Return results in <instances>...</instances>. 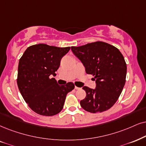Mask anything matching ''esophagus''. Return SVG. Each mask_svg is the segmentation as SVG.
Segmentation results:
<instances>
[{
	"label": "esophagus",
	"mask_w": 146,
	"mask_h": 146,
	"mask_svg": "<svg viewBox=\"0 0 146 146\" xmlns=\"http://www.w3.org/2000/svg\"><path fill=\"white\" fill-rule=\"evenodd\" d=\"M75 90H79V89H80V88H78V87H77V86H75Z\"/></svg>",
	"instance_id": "esophagus-1"
}]
</instances>
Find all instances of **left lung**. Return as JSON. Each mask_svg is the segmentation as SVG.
Returning <instances> with one entry per match:
<instances>
[{
	"label": "left lung",
	"mask_w": 146,
	"mask_h": 146,
	"mask_svg": "<svg viewBox=\"0 0 146 146\" xmlns=\"http://www.w3.org/2000/svg\"><path fill=\"white\" fill-rule=\"evenodd\" d=\"M71 48L96 83L95 90L83 88L86 96L80 101L81 106L92 113L110 109L119 99L126 82L127 64L123 54L117 48L101 41Z\"/></svg>",
	"instance_id": "left-lung-1"
}]
</instances>
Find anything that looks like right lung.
Returning a JSON list of instances; mask_svg holds the SVG:
<instances>
[{
  "mask_svg": "<svg viewBox=\"0 0 146 146\" xmlns=\"http://www.w3.org/2000/svg\"><path fill=\"white\" fill-rule=\"evenodd\" d=\"M70 47L59 48L35 44L24 52L19 59L17 83L24 100L33 111L42 116H54L63 108L73 83L60 86L54 78L60 60Z\"/></svg>",
  "mask_w": 146,
  "mask_h": 146,
  "instance_id": "add662e5",
  "label": "right lung"
}]
</instances>
